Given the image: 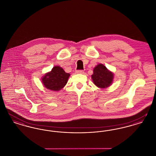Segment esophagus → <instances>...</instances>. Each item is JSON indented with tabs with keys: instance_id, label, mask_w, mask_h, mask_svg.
Wrapping results in <instances>:
<instances>
[{
	"instance_id": "34e87169",
	"label": "esophagus",
	"mask_w": 156,
	"mask_h": 156,
	"mask_svg": "<svg viewBox=\"0 0 156 156\" xmlns=\"http://www.w3.org/2000/svg\"><path fill=\"white\" fill-rule=\"evenodd\" d=\"M76 74H82L84 73V71L83 70H77L76 71Z\"/></svg>"
}]
</instances>
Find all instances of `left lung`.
Masks as SVG:
<instances>
[{"label": "left lung", "instance_id": "8db88e82", "mask_svg": "<svg viewBox=\"0 0 156 156\" xmlns=\"http://www.w3.org/2000/svg\"><path fill=\"white\" fill-rule=\"evenodd\" d=\"M91 78L97 87L105 89L110 87L113 81L114 74L102 64H99L94 68Z\"/></svg>", "mask_w": 156, "mask_h": 156}]
</instances>
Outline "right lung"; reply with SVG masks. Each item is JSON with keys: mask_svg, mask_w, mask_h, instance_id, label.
Here are the masks:
<instances>
[{"mask_svg": "<svg viewBox=\"0 0 156 156\" xmlns=\"http://www.w3.org/2000/svg\"><path fill=\"white\" fill-rule=\"evenodd\" d=\"M69 76L70 74L66 73L62 67L56 66L42 76L41 82L47 89L59 91L66 86Z\"/></svg>", "mask_w": 156, "mask_h": 156, "instance_id": "add662e5", "label": "right lung"}]
</instances>
